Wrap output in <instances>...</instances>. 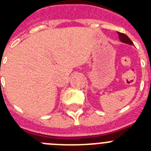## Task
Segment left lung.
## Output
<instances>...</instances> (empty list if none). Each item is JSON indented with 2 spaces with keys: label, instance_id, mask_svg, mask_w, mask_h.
<instances>
[{
  "label": "left lung",
  "instance_id": "8db88e82",
  "mask_svg": "<svg viewBox=\"0 0 151 151\" xmlns=\"http://www.w3.org/2000/svg\"><path fill=\"white\" fill-rule=\"evenodd\" d=\"M118 34H119V40H120L122 42H123V43H125V44H128V45H133V42L131 41L130 38H129L126 35L121 32H118Z\"/></svg>",
  "mask_w": 151,
  "mask_h": 151
}]
</instances>
